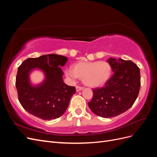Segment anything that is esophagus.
<instances>
[{
  "label": "esophagus",
  "mask_w": 157,
  "mask_h": 157,
  "mask_svg": "<svg viewBox=\"0 0 157 157\" xmlns=\"http://www.w3.org/2000/svg\"><path fill=\"white\" fill-rule=\"evenodd\" d=\"M84 88V87H82V86H76V90H77V92H78L80 91V90H81Z\"/></svg>",
  "instance_id": "esophagus-1"
}]
</instances>
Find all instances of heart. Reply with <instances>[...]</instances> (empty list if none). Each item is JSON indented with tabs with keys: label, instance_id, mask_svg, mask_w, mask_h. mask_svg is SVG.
<instances>
[{
	"label": "heart",
	"instance_id": "b5f03b06",
	"mask_svg": "<svg viewBox=\"0 0 157 157\" xmlns=\"http://www.w3.org/2000/svg\"><path fill=\"white\" fill-rule=\"evenodd\" d=\"M65 73L72 80L82 79L86 86L98 87L102 86L110 78L112 67L105 61L80 62L74 65L73 69H66Z\"/></svg>",
	"mask_w": 157,
	"mask_h": 157
}]
</instances>
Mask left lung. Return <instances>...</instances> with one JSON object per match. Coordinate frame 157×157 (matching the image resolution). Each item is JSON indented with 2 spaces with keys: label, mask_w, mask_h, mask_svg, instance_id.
<instances>
[{
  "label": "left lung",
  "mask_w": 157,
  "mask_h": 157,
  "mask_svg": "<svg viewBox=\"0 0 157 157\" xmlns=\"http://www.w3.org/2000/svg\"><path fill=\"white\" fill-rule=\"evenodd\" d=\"M114 72L101 88L92 90L93 98L88 102L91 111L96 115L111 118L129 109L138 96L141 77L137 65L130 60L108 59Z\"/></svg>",
  "instance_id": "1"
}]
</instances>
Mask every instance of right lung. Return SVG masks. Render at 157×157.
<instances>
[{"mask_svg": "<svg viewBox=\"0 0 157 157\" xmlns=\"http://www.w3.org/2000/svg\"><path fill=\"white\" fill-rule=\"evenodd\" d=\"M67 58L61 55H43L28 58L17 69L16 86L18 99L28 113L42 120L50 121L60 117L69 106L71 96L76 92L63 80V72L60 67ZM36 68L45 73L44 82L33 87L29 82L30 71Z\"/></svg>", "mask_w": 157, "mask_h": 157, "instance_id": "obj_1", "label": "right lung"}]
</instances>
